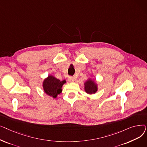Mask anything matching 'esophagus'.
<instances>
[{
    "label": "esophagus",
    "instance_id": "obj_1",
    "mask_svg": "<svg viewBox=\"0 0 147 147\" xmlns=\"http://www.w3.org/2000/svg\"><path fill=\"white\" fill-rule=\"evenodd\" d=\"M68 80L69 82H73L74 81V78H73V77H71V76H69L68 77Z\"/></svg>",
    "mask_w": 147,
    "mask_h": 147
}]
</instances>
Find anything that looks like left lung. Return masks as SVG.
<instances>
[{
	"label": "left lung",
	"mask_w": 147,
	"mask_h": 147,
	"mask_svg": "<svg viewBox=\"0 0 147 147\" xmlns=\"http://www.w3.org/2000/svg\"><path fill=\"white\" fill-rule=\"evenodd\" d=\"M84 90L88 94H95L98 90L96 83L94 80L89 79L84 83Z\"/></svg>",
	"instance_id": "8db88e82"
}]
</instances>
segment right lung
Wrapping results in <instances>:
<instances>
[{
  "mask_svg": "<svg viewBox=\"0 0 147 147\" xmlns=\"http://www.w3.org/2000/svg\"><path fill=\"white\" fill-rule=\"evenodd\" d=\"M66 83V81H60L53 76H49L43 82V88L45 93L53 98L57 97L62 92V86Z\"/></svg>",
  "mask_w": 147,
  "mask_h": 147,
  "instance_id": "right-lung-1",
  "label": "right lung"
}]
</instances>
